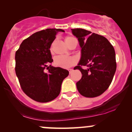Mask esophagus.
Returning a JSON list of instances; mask_svg holds the SVG:
<instances>
[{
    "label": "esophagus",
    "mask_w": 132,
    "mask_h": 132,
    "mask_svg": "<svg viewBox=\"0 0 132 132\" xmlns=\"http://www.w3.org/2000/svg\"><path fill=\"white\" fill-rule=\"evenodd\" d=\"M68 71H69V73H71V72H72V71H73V69H68Z\"/></svg>",
    "instance_id": "1"
}]
</instances>
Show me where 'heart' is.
Returning <instances> with one entry per match:
<instances>
[{
    "mask_svg": "<svg viewBox=\"0 0 132 132\" xmlns=\"http://www.w3.org/2000/svg\"><path fill=\"white\" fill-rule=\"evenodd\" d=\"M75 38L72 36H67L65 37V42L68 45L72 40H75ZM77 60L75 57L65 56H57L54 59V64L57 67L62 68H69L76 64Z\"/></svg>",
    "mask_w": 132,
    "mask_h": 132,
    "instance_id": "obj_1",
    "label": "heart"
}]
</instances>
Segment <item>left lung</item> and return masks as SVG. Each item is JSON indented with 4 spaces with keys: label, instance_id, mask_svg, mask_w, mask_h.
Here are the masks:
<instances>
[{
    "label": "left lung",
    "instance_id": "1",
    "mask_svg": "<svg viewBox=\"0 0 132 132\" xmlns=\"http://www.w3.org/2000/svg\"><path fill=\"white\" fill-rule=\"evenodd\" d=\"M78 38L81 48V57L78 66L82 78L76 83L79 92L86 97H95L109 88L116 72V53L112 45L106 38L91 31L71 29ZM81 65H86L87 70Z\"/></svg>",
    "mask_w": 132,
    "mask_h": 132
}]
</instances>
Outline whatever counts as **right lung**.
I'll return each mask as SVG.
<instances>
[{"label": "right lung", "instance_id": "add662e5", "mask_svg": "<svg viewBox=\"0 0 132 132\" xmlns=\"http://www.w3.org/2000/svg\"><path fill=\"white\" fill-rule=\"evenodd\" d=\"M60 28H47L24 40L15 53V72L21 88L27 95L39 102L57 97L62 82L69 71L51 65L50 47ZM46 69L47 71H46Z\"/></svg>", "mask_w": 132, "mask_h": 132}]
</instances>
